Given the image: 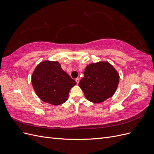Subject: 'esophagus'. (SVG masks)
I'll use <instances>...</instances> for the list:
<instances>
[{"instance_id": "esophagus-1", "label": "esophagus", "mask_w": 154, "mask_h": 154, "mask_svg": "<svg viewBox=\"0 0 154 154\" xmlns=\"http://www.w3.org/2000/svg\"><path fill=\"white\" fill-rule=\"evenodd\" d=\"M76 83H78H78H79V82H80V78H77L76 79Z\"/></svg>"}]
</instances>
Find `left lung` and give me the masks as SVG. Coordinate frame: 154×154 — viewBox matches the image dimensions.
I'll return each mask as SVG.
<instances>
[{"mask_svg": "<svg viewBox=\"0 0 154 154\" xmlns=\"http://www.w3.org/2000/svg\"><path fill=\"white\" fill-rule=\"evenodd\" d=\"M79 87L87 100L100 103L112 96L119 84L118 72L109 62H98L88 64Z\"/></svg>", "mask_w": 154, "mask_h": 154, "instance_id": "left-lung-1", "label": "left lung"}]
</instances>
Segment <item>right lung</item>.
<instances>
[{
  "instance_id": "add662e5",
  "label": "right lung",
  "mask_w": 154,
  "mask_h": 154,
  "mask_svg": "<svg viewBox=\"0 0 154 154\" xmlns=\"http://www.w3.org/2000/svg\"><path fill=\"white\" fill-rule=\"evenodd\" d=\"M31 83L39 98L45 103L59 105L69 97L71 88L76 82L69 76L57 61L45 60L35 69Z\"/></svg>"
}]
</instances>
